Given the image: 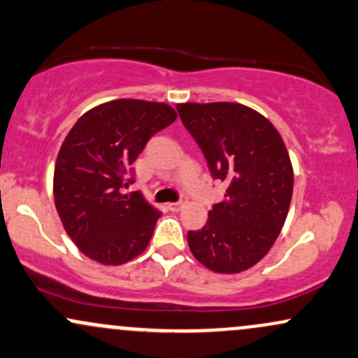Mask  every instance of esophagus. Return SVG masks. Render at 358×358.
Segmentation results:
<instances>
[{"instance_id": "1", "label": "esophagus", "mask_w": 358, "mask_h": 358, "mask_svg": "<svg viewBox=\"0 0 358 358\" xmlns=\"http://www.w3.org/2000/svg\"><path fill=\"white\" fill-rule=\"evenodd\" d=\"M183 207V203L182 202H175V203H168V208H170L171 212H178L180 208Z\"/></svg>"}]
</instances>
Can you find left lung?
<instances>
[{"label":"left lung","mask_w":358,"mask_h":358,"mask_svg":"<svg viewBox=\"0 0 358 358\" xmlns=\"http://www.w3.org/2000/svg\"><path fill=\"white\" fill-rule=\"evenodd\" d=\"M225 199L200 231H188L192 254L213 273L236 274L257 264L285 225L293 196V166L278 129L236 102L176 106Z\"/></svg>","instance_id":"1"}]
</instances>
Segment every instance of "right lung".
I'll use <instances>...</instances> for the list:
<instances>
[{
	"mask_svg": "<svg viewBox=\"0 0 358 358\" xmlns=\"http://www.w3.org/2000/svg\"><path fill=\"white\" fill-rule=\"evenodd\" d=\"M176 119L163 102L117 99L87 110L62 143L53 196L65 232L82 254L124 264L150 244L162 212L133 185V163L146 143Z\"/></svg>",
	"mask_w": 358,
	"mask_h": 358,
	"instance_id": "1",
	"label": "right lung"
}]
</instances>
